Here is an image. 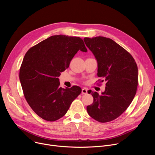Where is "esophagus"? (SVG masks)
Segmentation results:
<instances>
[{
    "mask_svg": "<svg viewBox=\"0 0 155 155\" xmlns=\"http://www.w3.org/2000/svg\"><path fill=\"white\" fill-rule=\"evenodd\" d=\"M87 88H85V87L83 88L82 90H81L82 94H87Z\"/></svg>",
    "mask_w": 155,
    "mask_h": 155,
    "instance_id": "34e87169",
    "label": "esophagus"
}]
</instances>
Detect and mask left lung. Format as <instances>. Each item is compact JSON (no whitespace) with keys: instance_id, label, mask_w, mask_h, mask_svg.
<instances>
[{"instance_id":"obj_1","label":"left lung","mask_w":155,"mask_h":155,"mask_svg":"<svg viewBox=\"0 0 155 155\" xmlns=\"http://www.w3.org/2000/svg\"><path fill=\"white\" fill-rule=\"evenodd\" d=\"M84 41L97 59L100 82L106 81L105 90L101 95L92 92L94 101L87 106V112L99 122L113 121L127 108L136 94L137 64L129 52L109 38L85 37Z\"/></svg>"}]
</instances>
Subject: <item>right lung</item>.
<instances>
[{
  "label": "right lung",
  "mask_w": 155,
  "mask_h": 155,
  "mask_svg": "<svg viewBox=\"0 0 155 155\" xmlns=\"http://www.w3.org/2000/svg\"><path fill=\"white\" fill-rule=\"evenodd\" d=\"M87 49L82 38L56 35L31 47L19 70L24 96L33 111L48 121H54L67 113L81 87H60L58 77L69 67L75 54Z\"/></svg>",
  "instance_id": "obj_1"
}]
</instances>
